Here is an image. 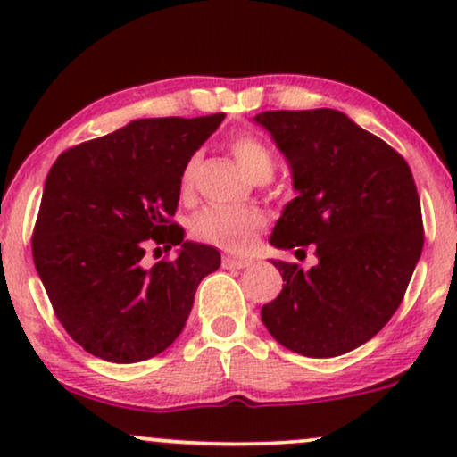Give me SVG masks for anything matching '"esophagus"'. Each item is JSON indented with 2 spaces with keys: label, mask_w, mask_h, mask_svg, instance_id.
<instances>
[{
  "label": "esophagus",
  "mask_w": 457,
  "mask_h": 457,
  "mask_svg": "<svg viewBox=\"0 0 457 457\" xmlns=\"http://www.w3.org/2000/svg\"><path fill=\"white\" fill-rule=\"evenodd\" d=\"M223 269H246V266L251 264V260H245V258H232V255H225L221 260Z\"/></svg>",
  "instance_id": "esophagus-1"
}]
</instances>
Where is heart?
I'll return each instance as SVG.
<instances>
[{
  "mask_svg": "<svg viewBox=\"0 0 457 457\" xmlns=\"http://www.w3.org/2000/svg\"><path fill=\"white\" fill-rule=\"evenodd\" d=\"M232 152L236 161L243 165V170L253 178L255 182L270 180L275 171V156L269 145L260 137L251 133H243L232 141ZM199 167L197 156H191L182 170L180 185L182 191L188 193L195 180V171ZM266 225V214L258 208L245 206H206L191 219V234L202 243H208L219 249L240 251L249 249L255 234Z\"/></svg>",
  "mask_w": 457,
  "mask_h": 457,
  "instance_id": "heart-1",
  "label": "heart"
}]
</instances>
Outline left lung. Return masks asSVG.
I'll use <instances>...</instances> for the list:
<instances>
[{
	"mask_svg": "<svg viewBox=\"0 0 457 457\" xmlns=\"http://www.w3.org/2000/svg\"><path fill=\"white\" fill-rule=\"evenodd\" d=\"M292 170L296 197L283 208L270 245L318 264L272 260L283 290L262 307L281 345L330 359L370 342L400 307L421 258V202L408 162L389 144L335 109L264 112Z\"/></svg>",
	"mask_w": 457,
	"mask_h": 457,
	"instance_id": "left-lung-1",
	"label": "left lung"
}]
</instances>
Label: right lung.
Returning a JSON list of instances; mask_svg holds the SVG:
<instances>
[{
  "label": "right lung",
  "instance_id": "obj_1",
  "mask_svg": "<svg viewBox=\"0 0 457 457\" xmlns=\"http://www.w3.org/2000/svg\"><path fill=\"white\" fill-rule=\"evenodd\" d=\"M225 113L145 118L57 156L31 236L36 270L62 327L109 363H139L185 328L199 281L221 264L214 246L171 221L187 161ZM180 245L145 270V249Z\"/></svg>",
  "mask_w": 457,
  "mask_h": 457
}]
</instances>
